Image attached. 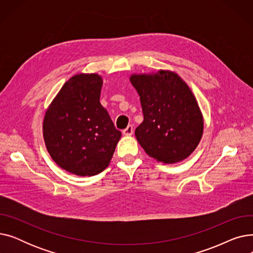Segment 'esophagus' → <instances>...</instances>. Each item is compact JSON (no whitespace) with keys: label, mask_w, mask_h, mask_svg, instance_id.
Wrapping results in <instances>:
<instances>
[{"label":"esophagus","mask_w":253,"mask_h":253,"mask_svg":"<svg viewBox=\"0 0 253 253\" xmlns=\"http://www.w3.org/2000/svg\"><path fill=\"white\" fill-rule=\"evenodd\" d=\"M123 134L126 135V136H130V135L133 134V126H132V125H128L127 128H125V129L123 130Z\"/></svg>","instance_id":"obj_1"}]
</instances>
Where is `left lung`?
Wrapping results in <instances>:
<instances>
[{"label": "left lung", "instance_id": "left-lung-1", "mask_svg": "<svg viewBox=\"0 0 253 253\" xmlns=\"http://www.w3.org/2000/svg\"><path fill=\"white\" fill-rule=\"evenodd\" d=\"M143 121L135 136L150 157L165 164L188 158L203 134V117L189 86L173 72L132 75Z\"/></svg>", "mask_w": 253, "mask_h": 253}]
</instances>
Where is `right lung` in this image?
I'll use <instances>...</instances> for the list:
<instances>
[{
    "instance_id": "add662e5",
    "label": "right lung",
    "mask_w": 253,
    "mask_h": 253,
    "mask_svg": "<svg viewBox=\"0 0 253 253\" xmlns=\"http://www.w3.org/2000/svg\"><path fill=\"white\" fill-rule=\"evenodd\" d=\"M101 87L97 74L72 77L44 118V140L51 158L80 176L95 175L108 167L122 135L99 101Z\"/></svg>"
}]
</instances>
